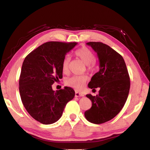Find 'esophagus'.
I'll list each match as a JSON object with an SVG mask.
<instances>
[{
	"mask_svg": "<svg viewBox=\"0 0 150 150\" xmlns=\"http://www.w3.org/2000/svg\"><path fill=\"white\" fill-rule=\"evenodd\" d=\"M75 96L76 97H83V96H84V94L81 93H79L78 91H76L75 92Z\"/></svg>",
	"mask_w": 150,
	"mask_h": 150,
	"instance_id": "34e87169",
	"label": "esophagus"
}]
</instances>
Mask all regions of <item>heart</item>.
I'll return each instance as SVG.
<instances>
[{
	"label": "heart",
	"mask_w": 150,
	"mask_h": 150,
	"mask_svg": "<svg viewBox=\"0 0 150 150\" xmlns=\"http://www.w3.org/2000/svg\"><path fill=\"white\" fill-rule=\"evenodd\" d=\"M76 55L80 58L87 66L88 69L90 71L94 70L95 68V61L94 53L89 49L86 47H82L75 52ZM70 58L69 56H66L62 61V69L64 73H67L69 71ZM88 80V77L84 75H75L67 78L66 81V84L71 87L76 89L83 88L86 82Z\"/></svg>",
	"instance_id": "obj_1"
}]
</instances>
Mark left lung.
Listing matches in <instances>:
<instances>
[{
	"instance_id": "1",
	"label": "left lung",
	"mask_w": 150,
	"mask_h": 150,
	"mask_svg": "<svg viewBox=\"0 0 150 150\" xmlns=\"http://www.w3.org/2000/svg\"><path fill=\"white\" fill-rule=\"evenodd\" d=\"M86 44L97 53L99 71L88 84L91 89L99 88V94L86 97L92 102V106L84 112L88 121L101 124L112 120L123 108L128 96L130 79L124 59L108 45L100 42Z\"/></svg>"
}]
</instances>
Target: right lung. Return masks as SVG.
<instances>
[{
    "mask_svg": "<svg viewBox=\"0 0 150 150\" xmlns=\"http://www.w3.org/2000/svg\"><path fill=\"white\" fill-rule=\"evenodd\" d=\"M76 42H47L29 53L22 64L19 92L25 110L34 119L50 125L60 119L66 104L75 96L73 89L55 91L54 82L62 78V63Z\"/></svg>",
    "mask_w": 150,
    "mask_h": 150,
    "instance_id": "1",
    "label": "right lung"
}]
</instances>
